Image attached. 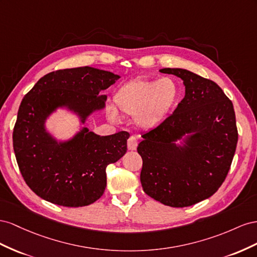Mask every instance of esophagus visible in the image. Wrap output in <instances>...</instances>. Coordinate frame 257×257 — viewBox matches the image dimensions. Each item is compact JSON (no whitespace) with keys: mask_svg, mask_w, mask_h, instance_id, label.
Instances as JSON below:
<instances>
[{"mask_svg":"<svg viewBox=\"0 0 257 257\" xmlns=\"http://www.w3.org/2000/svg\"><path fill=\"white\" fill-rule=\"evenodd\" d=\"M127 146L129 151H136L138 146V140L136 137H130L127 141Z\"/></svg>","mask_w":257,"mask_h":257,"instance_id":"1","label":"esophagus"}]
</instances>
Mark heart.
Instances as JSON below:
<instances>
[{"label":"heart","instance_id":"obj_1","mask_svg":"<svg viewBox=\"0 0 257 257\" xmlns=\"http://www.w3.org/2000/svg\"><path fill=\"white\" fill-rule=\"evenodd\" d=\"M179 86L170 77L160 79L138 78L121 85L114 93V104L118 112L135 116L137 126L144 130L154 129L165 120L177 104ZM107 109V117L117 120V112Z\"/></svg>","mask_w":257,"mask_h":257}]
</instances>
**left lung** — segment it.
Returning a JSON list of instances; mask_svg holds the SVG:
<instances>
[{
	"mask_svg": "<svg viewBox=\"0 0 257 257\" xmlns=\"http://www.w3.org/2000/svg\"><path fill=\"white\" fill-rule=\"evenodd\" d=\"M159 72L180 77L185 97L171 116L141 136V184L165 206L189 207L211 197L226 179L238 142L236 115L212 80L180 68Z\"/></svg>",
	"mask_w": 257,
	"mask_h": 257,
	"instance_id": "left-lung-1",
	"label": "left lung"
}]
</instances>
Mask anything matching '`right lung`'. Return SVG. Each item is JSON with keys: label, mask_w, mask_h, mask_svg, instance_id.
I'll use <instances>...</instances> for the list:
<instances>
[{"label": "right lung", "mask_w": 257, "mask_h": 257, "mask_svg": "<svg viewBox=\"0 0 257 257\" xmlns=\"http://www.w3.org/2000/svg\"><path fill=\"white\" fill-rule=\"evenodd\" d=\"M120 76L91 67L50 72L21 101L13 133L14 152L27 185L42 199L63 207H84L103 195L106 167L127 152L129 134L99 136L82 127L68 140H57L46 120L58 108L84 124L105 106L101 92Z\"/></svg>", "instance_id": "obj_1"}]
</instances>
